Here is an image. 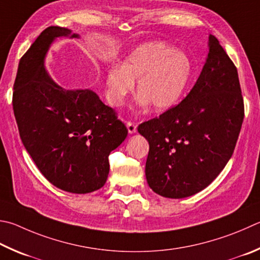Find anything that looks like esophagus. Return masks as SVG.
Masks as SVG:
<instances>
[{
  "mask_svg": "<svg viewBox=\"0 0 260 260\" xmlns=\"http://www.w3.org/2000/svg\"><path fill=\"white\" fill-rule=\"evenodd\" d=\"M126 126H127V129H128L129 134H134V133H136V131H138V129H136V125L132 121H127Z\"/></svg>",
  "mask_w": 260,
  "mask_h": 260,
  "instance_id": "34e87169",
  "label": "esophagus"
}]
</instances>
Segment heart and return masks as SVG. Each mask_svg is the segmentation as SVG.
<instances>
[{
  "label": "heart",
  "instance_id": "heart-1",
  "mask_svg": "<svg viewBox=\"0 0 260 260\" xmlns=\"http://www.w3.org/2000/svg\"><path fill=\"white\" fill-rule=\"evenodd\" d=\"M191 75V60L184 52L164 42H149L132 51L122 66H108L105 70L107 101L112 107L122 106L138 79L139 105L166 111L181 100Z\"/></svg>",
  "mask_w": 260,
  "mask_h": 260
}]
</instances>
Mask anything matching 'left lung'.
I'll return each instance as SVG.
<instances>
[{
	"label": "left lung",
	"mask_w": 260,
	"mask_h": 260,
	"mask_svg": "<svg viewBox=\"0 0 260 260\" xmlns=\"http://www.w3.org/2000/svg\"><path fill=\"white\" fill-rule=\"evenodd\" d=\"M208 46L200 76L184 100L138 128L150 146L146 181L165 198L182 199L208 186L232 157L241 131L237 67L214 35Z\"/></svg>",
	"instance_id": "8db88e82"
}]
</instances>
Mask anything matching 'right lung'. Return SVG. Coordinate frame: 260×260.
Segmentation results:
<instances>
[{"instance_id": "1", "label": "right lung", "mask_w": 260, "mask_h": 260, "mask_svg": "<svg viewBox=\"0 0 260 260\" xmlns=\"http://www.w3.org/2000/svg\"><path fill=\"white\" fill-rule=\"evenodd\" d=\"M78 39L68 28L41 32L19 61L12 106L19 134L37 168L54 186L84 194L101 188L109 154L126 139L124 122L91 89H66L50 77L45 55L56 37Z\"/></svg>"}]
</instances>
